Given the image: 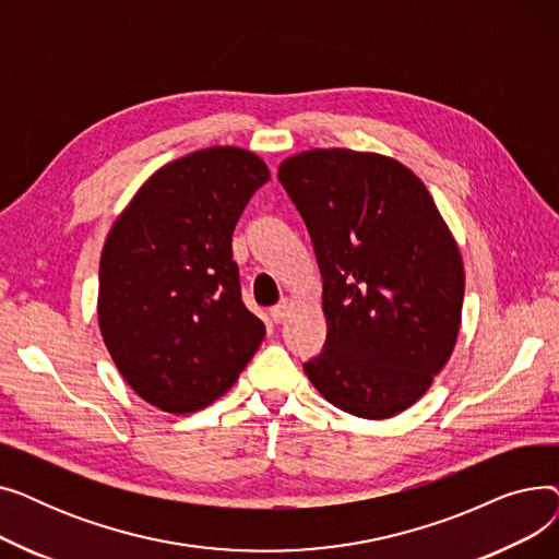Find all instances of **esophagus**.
<instances>
[{
    "label": "esophagus",
    "instance_id": "esophagus-1",
    "mask_svg": "<svg viewBox=\"0 0 559 559\" xmlns=\"http://www.w3.org/2000/svg\"><path fill=\"white\" fill-rule=\"evenodd\" d=\"M289 310H292V304H289V299H281L272 310H270V314H272V319L276 321V324H281V321L289 314Z\"/></svg>",
    "mask_w": 559,
    "mask_h": 559
}]
</instances>
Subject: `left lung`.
Here are the masks:
<instances>
[{
	"label": "left lung",
	"instance_id": "obj_1",
	"mask_svg": "<svg viewBox=\"0 0 559 559\" xmlns=\"http://www.w3.org/2000/svg\"><path fill=\"white\" fill-rule=\"evenodd\" d=\"M278 179L308 226L326 348L304 369L348 415H401L449 362L464 262L442 213L403 163L331 146L289 156Z\"/></svg>",
	"mask_w": 559,
	"mask_h": 559
}]
</instances>
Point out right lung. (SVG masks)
Returning <instances> with one entry per match:
<instances>
[{
    "label": "right lung",
    "mask_w": 559,
    "mask_h": 559,
    "mask_svg": "<svg viewBox=\"0 0 559 559\" xmlns=\"http://www.w3.org/2000/svg\"><path fill=\"white\" fill-rule=\"evenodd\" d=\"M267 181L258 154L209 146L156 169L106 235L99 331L129 388L163 413L224 396L264 340L242 304L230 240Z\"/></svg>",
    "instance_id": "add662e5"
}]
</instances>
